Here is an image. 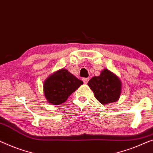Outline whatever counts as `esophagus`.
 <instances>
[{"instance_id":"esophagus-1","label":"esophagus","mask_w":153,"mask_h":153,"mask_svg":"<svg viewBox=\"0 0 153 153\" xmlns=\"http://www.w3.org/2000/svg\"><path fill=\"white\" fill-rule=\"evenodd\" d=\"M82 80H83V82L84 84H87L88 80H89V77H84V78L82 79Z\"/></svg>"}]
</instances>
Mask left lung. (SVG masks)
Returning <instances> with one entry per match:
<instances>
[{
    "label": "left lung",
    "mask_w": 153,
    "mask_h": 153,
    "mask_svg": "<svg viewBox=\"0 0 153 153\" xmlns=\"http://www.w3.org/2000/svg\"><path fill=\"white\" fill-rule=\"evenodd\" d=\"M95 97L102 104L115 102L122 91V82L115 74L104 69L99 76H94L88 82Z\"/></svg>",
    "instance_id": "obj_1"
}]
</instances>
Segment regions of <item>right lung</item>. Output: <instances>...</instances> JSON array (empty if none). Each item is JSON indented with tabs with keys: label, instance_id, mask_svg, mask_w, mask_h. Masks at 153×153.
<instances>
[{
	"label": "right lung",
	"instance_id": "1",
	"mask_svg": "<svg viewBox=\"0 0 153 153\" xmlns=\"http://www.w3.org/2000/svg\"><path fill=\"white\" fill-rule=\"evenodd\" d=\"M83 82L67 69H62L51 74L44 82L45 96L49 104L59 105L68 99Z\"/></svg>",
	"mask_w": 153,
	"mask_h": 153
}]
</instances>
